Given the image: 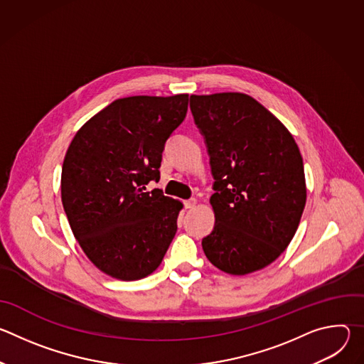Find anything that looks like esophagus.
Instances as JSON below:
<instances>
[{
    "label": "esophagus",
    "mask_w": 364,
    "mask_h": 364,
    "mask_svg": "<svg viewBox=\"0 0 364 364\" xmlns=\"http://www.w3.org/2000/svg\"><path fill=\"white\" fill-rule=\"evenodd\" d=\"M196 205H197V200H196V198H190V200H186V201H184V207H186V209H194Z\"/></svg>",
    "instance_id": "1"
}]
</instances>
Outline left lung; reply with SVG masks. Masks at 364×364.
Here are the masks:
<instances>
[{"mask_svg":"<svg viewBox=\"0 0 364 364\" xmlns=\"http://www.w3.org/2000/svg\"><path fill=\"white\" fill-rule=\"evenodd\" d=\"M205 138L215 193V229L201 242L220 271L247 275L291 243L306 201L304 163L287 127L249 95H191Z\"/></svg>","mask_w":364,"mask_h":364,"instance_id":"obj_1","label":"left lung"}]
</instances>
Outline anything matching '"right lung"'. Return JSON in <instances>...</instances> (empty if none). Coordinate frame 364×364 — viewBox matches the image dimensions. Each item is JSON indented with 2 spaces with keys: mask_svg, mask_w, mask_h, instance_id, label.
Masks as SVG:
<instances>
[{
  "mask_svg": "<svg viewBox=\"0 0 364 364\" xmlns=\"http://www.w3.org/2000/svg\"><path fill=\"white\" fill-rule=\"evenodd\" d=\"M187 105V93L117 99L66 151L60 187L70 229L89 261L115 279L151 275L177 232L183 203L145 184L160 180L164 144Z\"/></svg>",
  "mask_w": 364,
  "mask_h": 364,
  "instance_id": "obj_1",
  "label": "right lung"
}]
</instances>
